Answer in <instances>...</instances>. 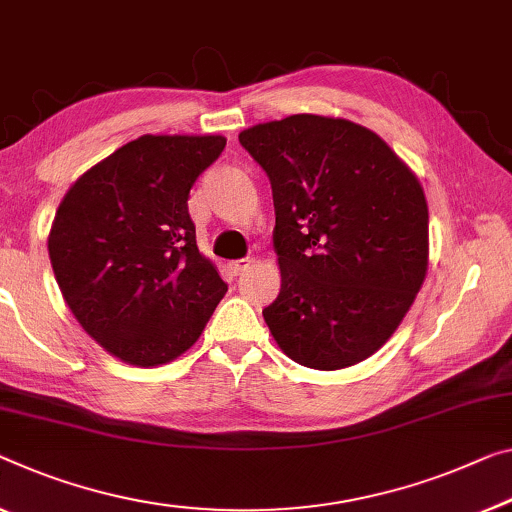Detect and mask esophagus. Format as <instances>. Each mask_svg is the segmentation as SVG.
I'll return each mask as SVG.
<instances>
[{"label":"esophagus","mask_w":512,"mask_h":512,"mask_svg":"<svg viewBox=\"0 0 512 512\" xmlns=\"http://www.w3.org/2000/svg\"><path fill=\"white\" fill-rule=\"evenodd\" d=\"M250 264H253V259H234V262L227 264V269H230L232 276H239V273L246 271Z\"/></svg>","instance_id":"esophagus-1"}]
</instances>
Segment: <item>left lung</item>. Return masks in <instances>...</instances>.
Here are the masks:
<instances>
[{
  "label": "left lung",
  "mask_w": 512,
  "mask_h": 512,
  "mask_svg": "<svg viewBox=\"0 0 512 512\" xmlns=\"http://www.w3.org/2000/svg\"><path fill=\"white\" fill-rule=\"evenodd\" d=\"M269 174L280 294L262 310L292 361L342 370L398 331L430 257L427 200L407 163L370 128L292 114L239 133Z\"/></svg>",
  "instance_id": "1"
}]
</instances>
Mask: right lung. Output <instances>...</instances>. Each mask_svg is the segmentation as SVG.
<instances>
[{"instance_id":"add662e5","label":"right lung","mask_w":512,"mask_h":512,"mask_svg":"<svg viewBox=\"0 0 512 512\" xmlns=\"http://www.w3.org/2000/svg\"><path fill=\"white\" fill-rule=\"evenodd\" d=\"M223 135H142L66 190L48 234L61 296L105 352L156 368L188 352L227 292L188 193Z\"/></svg>"}]
</instances>
